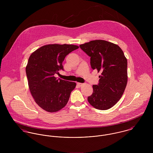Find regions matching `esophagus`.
I'll list each match as a JSON object with an SVG mask.
<instances>
[{"label": "esophagus", "mask_w": 153, "mask_h": 153, "mask_svg": "<svg viewBox=\"0 0 153 153\" xmlns=\"http://www.w3.org/2000/svg\"><path fill=\"white\" fill-rule=\"evenodd\" d=\"M84 85V84H83V83H80V82H78V83H77V85H78V87H79L83 86Z\"/></svg>", "instance_id": "1"}]
</instances>
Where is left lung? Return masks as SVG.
Masks as SVG:
<instances>
[{
	"mask_svg": "<svg viewBox=\"0 0 153 153\" xmlns=\"http://www.w3.org/2000/svg\"><path fill=\"white\" fill-rule=\"evenodd\" d=\"M79 46L91 57V68L101 72L99 84L92 85L93 93L88 101L96 109H109L120 100L127 86V58L118 45L104 40L91 41Z\"/></svg>",
	"mask_w": 153,
	"mask_h": 153,
	"instance_id": "1",
	"label": "left lung"
}]
</instances>
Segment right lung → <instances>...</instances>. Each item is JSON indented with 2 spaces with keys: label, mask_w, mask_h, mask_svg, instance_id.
I'll use <instances>...</instances> for the list:
<instances>
[{
  "label": "right lung",
  "mask_w": 153,
  "mask_h": 153,
  "mask_svg": "<svg viewBox=\"0 0 153 153\" xmlns=\"http://www.w3.org/2000/svg\"><path fill=\"white\" fill-rule=\"evenodd\" d=\"M79 46L70 44H49L41 46L29 56L26 73L30 92L35 102L45 111L57 112L68 102L74 82L54 76L60 69L66 56Z\"/></svg>",
  "instance_id": "obj_1"
}]
</instances>
